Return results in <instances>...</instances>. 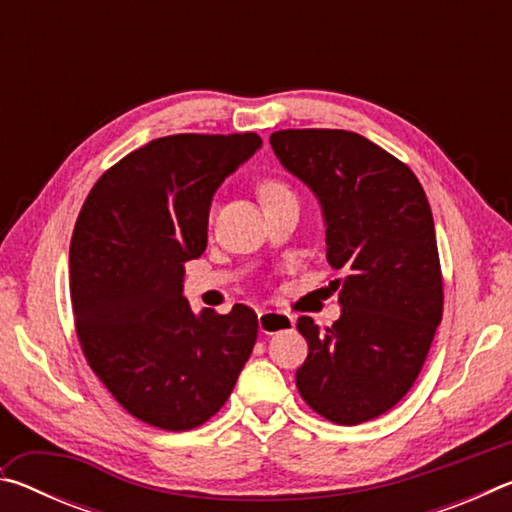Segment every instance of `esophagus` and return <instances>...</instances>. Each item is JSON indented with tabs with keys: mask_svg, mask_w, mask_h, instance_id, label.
I'll return each instance as SVG.
<instances>
[{
	"mask_svg": "<svg viewBox=\"0 0 512 512\" xmlns=\"http://www.w3.org/2000/svg\"><path fill=\"white\" fill-rule=\"evenodd\" d=\"M257 320H259V332L262 334L284 332V329H291L293 323H296L293 316L284 314V311H259Z\"/></svg>",
	"mask_w": 512,
	"mask_h": 512,
	"instance_id": "1",
	"label": "esophagus"
}]
</instances>
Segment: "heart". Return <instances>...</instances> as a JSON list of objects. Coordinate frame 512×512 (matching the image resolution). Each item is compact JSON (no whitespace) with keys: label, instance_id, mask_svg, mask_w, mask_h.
Masks as SVG:
<instances>
[{"label":"heart","instance_id":"b5f03b06","mask_svg":"<svg viewBox=\"0 0 512 512\" xmlns=\"http://www.w3.org/2000/svg\"><path fill=\"white\" fill-rule=\"evenodd\" d=\"M287 194H291L289 187L277 183V180H264V183L259 185V196H262L264 203H271V201H275V198H282Z\"/></svg>","mask_w":512,"mask_h":512}]
</instances>
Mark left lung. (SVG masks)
<instances>
[{
    "label": "left lung",
    "mask_w": 512,
    "mask_h": 512,
    "mask_svg": "<svg viewBox=\"0 0 512 512\" xmlns=\"http://www.w3.org/2000/svg\"><path fill=\"white\" fill-rule=\"evenodd\" d=\"M271 146L316 196L329 266L348 273L329 284L341 305L332 327L298 318L309 354L296 386L323 418L361 424L409 393L443 318L431 207L415 173L359 133L277 131Z\"/></svg>",
    "instance_id": "obj_1"
}]
</instances>
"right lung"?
I'll return each mask as SVG.
<instances>
[{
	"label": "right lung",
	"instance_id": "add662e5",
	"mask_svg": "<svg viewBox=\"0 0 512 512\" xmlns=\"http://www.w3.org/2000/svg\"><path fill=\"white\" fill-rule=\"evenodd\" d=\"M259 149L255 133L160 137L103 173L76 221L69 289L83 354L112 397L158 429L210 420L257 341L253 309L194 314L183 282L207 246L216 189Z\"/></svg>",
	"mask_w": 512,
	"mask_h": 512
}]
</instances>
